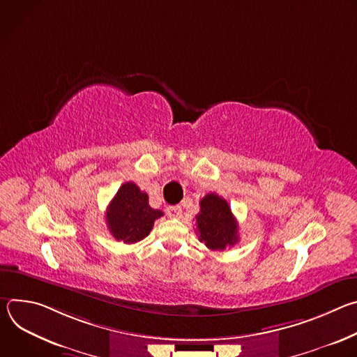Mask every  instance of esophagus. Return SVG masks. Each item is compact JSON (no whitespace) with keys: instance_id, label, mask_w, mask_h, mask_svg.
I'll return each mask as SVG.
<instances>
[{"instance_id":"esophagus-1","label":"esophagus","mask_w":357,"mask_h":357,"mask_svg":"<svg viewBox=\"0 0 357 357\" xmlns=\"http://www.w3.org/2000/svg\"><path fill=\"white\" fill-rule=\"evenodd\" d=\"M167 213L172 219H179L182 216V208L181 206H168Z\"/></svg>"}]
</instances>
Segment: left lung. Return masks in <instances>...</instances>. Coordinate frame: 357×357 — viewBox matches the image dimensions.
<instances>
[{"instance_id":"8db88e82","label":"left lung","mask_w":357,"mask_h":357,"mask_svg":"<svg viewBox=\"0 0 357 357\" xmlns=\"http://www.w3.org/2000/svg\"><path fill=\"white\" fill-rule=\"evenodd\" d=\"M196 215L199 240L213 251H222L238 241V226L227 200L216 193H208L200 200Z\"/></svg>"}]
</instances>
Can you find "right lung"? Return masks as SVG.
Segmentation results:
<instances>
[{
    "mask_svg": "<svg viewBox=\"0 0 357 357\" xmlns=\"http://www.w3.org/2000/svg\"><path fill=\"white\" fill-rule=\"evenodd\" d=\"M161 216H164V212L149 206L145 192L134 182H126L110 202L106 223L116 240L132 244L145 238L154 222Z\"/></svg>",
    "mask_w": 357,
    "mask_h": 357,
    "instance_id": "1",
    "label": "right lung"
}]
</instances>
